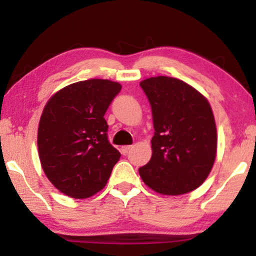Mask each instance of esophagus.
Instances as JSON below:
<instances>
[{
  "instance_id": "1",
  "label": "esophagus",
  "mask_w": 256,
  "mask_h": 256,
  "mask_svg": "<svg viewBox=\"0 0 256 256\" xmlns=\"http://www.w3.org/2000/svg\"><path fill=\"white\" fill-rule=\"evenodd\" d=\"M130 148H132V146H122V148H121V154H122V155H127L129 150H130Z\"/></svg>"
}]
</instances>
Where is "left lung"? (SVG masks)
Listing matches in <instances>:
<instances>
[{"mask_svg":"<svg viewBox=\"0 0 256 256\" xmlns=\"http://www.w3.org/2000/svg\"><path fill=\"white\" fill-rule=\"evenodd\" d=\"M152 106V158L138 169L143 182L162 194L178 196L200 186L216 154V128L205 96L171 76L141 82Z\"/></svg>","mask_w":256,"mask_h":256,"instance_id":"obj_1","label":"left lung"}]
</instances>
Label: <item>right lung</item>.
Listing matches in <instances>:
<instances>
[{
  "instance_id": "obj_1",
  "label": "right lung",
  "mask_w": 256,
  "mask_h": 256,
  "mask_svg": "<svg viewBox=\"0 0 256 256\" xmlns=\"http://www.w3.org/2000/svg\"><path fill=\"white\" fill-rule=\"evenodd\" d=\"M120 90V84L110 80H84L64 87L45 104L37 138L42 168L68 197L99 192L120 160L104 118Z\"/></svg>"
}]
</instances>
